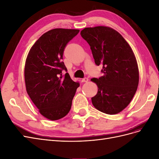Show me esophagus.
I'll use <instances>...</instances> for the list:
<instances>
[{
	"mask_svg": "<svg viewBox=\"0 0 159 159\" xmlns=\"http://www.w3.org/2000/svg\"><path fill=\"white\" fill-rule=\"evenodd\" d=\"M88 78H83L82 80H81V81H82V82H88Z\"/></svg>",
	"mask_w": 159,
	"mask_h": 159,
	"instance_id": "obj_1",
	"label": "esophagus"
}]
</instances>
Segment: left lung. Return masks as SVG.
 I'll use <instances>...</instances> for the list:
<instances>
[{
	"instance_id": "obj_1",
	"label": "left lung",
	"mask_w": 159,
	"mask_h": 159,
	"mask_svg": "<svg viewBox=\"0 0 159 159\" xmlns=\"http://www.w3.org/2000/svg\"><path fill=\"white\" fill-rule=\"evenodd\" d=\"M80 34L91 50L95 63L102 65L103 76L92 78L98 91L91 98L93 106L104 113H119L131 102L139 84V68L127 41L106 26L85 28Z\"/></svg>"
}]
</instances>
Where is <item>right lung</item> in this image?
Instances as JSON below:
<instances>
[{"label": "right lung", "mask_w": 159, "mask_h": 159, "mask_svg": "<svg viewBox=\"0 0 159 159\" xmlns=\"http://www.w3.org/2000/svg\"><path fill=\"white\" fill-rule=\"evenodd\" d=\"M79 30L56 28L44 33L32 46L25 68L26 91L39 112L52 121L63 118L71 107L80 84L62 61L67 44ZM66 73L62 75V71Z\"/></svg>", "instance_id": "add662e5"}]
</instances>
